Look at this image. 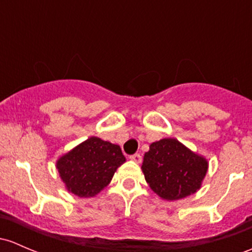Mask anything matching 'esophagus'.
Listing matches in <instances>:
<instances>
[{
  "label": "esophagus",
  "mask_w": 252,
  "mask_h": 252,
  "mask_svg": "<svg viewBox=\"0 0 252 252\" xmlns=\"http://www.w3.org/2000/svg\"><path fill=\"white\" fill-rule=\"evenodd\" d=\"M130 159L136 161V163H141L142 160V156L140 155V153H135V155H131L130 156Z\"/></svg>",
  "instance_id": "1"
}]
</instances>
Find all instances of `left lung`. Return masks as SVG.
I'll list each match as a JSON object with an SVG mask.
<instances>
[{
	"instance_id": "8db88e82",
	"label": "left lung",
	"mask_w": 252,
	"mask_h": 252,
	"mask_svg": "<svg viewBox=\"0 0 252 252\" xmlns=\"http://www.w3.org/2000/svg\"><path fill=\"white\" fill-rule=\"evenodd\" d=\"M141 169L153 192L166 200H176L199 189L208 161L177 140L163 139L151 144Z\"/></svg>"
}]
</instances>
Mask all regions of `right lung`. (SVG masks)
<instances>
[{"instance_id": "1", "label": "right lung", "mask_w": 252, "mask_h": 252, "mask_svg": "<svg viewBox=\"0 0 252 252\" xmlns=\"http://www.w3.org/2000/svg\"><path fill=\"white\" fill-rule=\"evenodd\" d=\"M124 161L126 157L118 145L93 136L63 156L57 168L68 192L88 198L110 184Z\"/></svg>"}]
</instances>
